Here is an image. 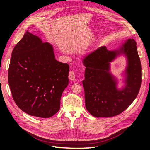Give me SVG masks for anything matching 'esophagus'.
Returning <instances> with one entry per match:
<instances>
[{"label": "esophagus", "mask_w": 150, "mask_h": 150, "mask_svg": "<svg viewBox=\"0 0 150 150\" xmlns=\"http://www.w3.org/2000/svg\"><path fill=\"white\" fill-rule=\"evenodd\" d=\"M69 79L72 81H74L76 79V74L73 70L70 71L69 73Z\"/></svg>", "instance_id": "obj_1"}]
</instances>
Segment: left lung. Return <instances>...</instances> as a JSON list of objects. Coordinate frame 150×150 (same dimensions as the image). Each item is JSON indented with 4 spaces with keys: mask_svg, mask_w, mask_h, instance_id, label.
<instances>
[{
    "mask_svg": "<svg viewBox=\"0 0 150 150\" xmlns=\"http://www.w3.org/2000/svg\"><path fill=\"white\" fill-rule=\"evenodd\" d=\"M121 53L128 57L129 63L125 88L117 90L108 71L109 62ZM83 63L85 104L91 115L97 117L118 115L137 98L142 84V65L134 39L127 40L116 51H108L106 46L99 48L86 56Z\"/></svg>",
    "mask_w": 150,
    "mask_h": 150,
    "instance_id": "obj_1",
    "label": "left lung"
}]
</instances>
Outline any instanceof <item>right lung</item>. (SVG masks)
Segmentation results:
<instances>
[{
	"label": "right lung",
	"instance_id": "add662e5",
	"mask_svg": "<svg viewBox=\"0 0 150 150\" xmlns=\"http://www.w3.org/2000/svg\"><path fill=\"white\" fill-rule=\"evenodd\" d=\"M69 72V64L55 59L51 44L25 32L13 49L8 70V82L17 106L31 116H52L60 109Z\"/></svg>",
	"mask_w": 150,
	"mask_h": 150
}]
</instances>
